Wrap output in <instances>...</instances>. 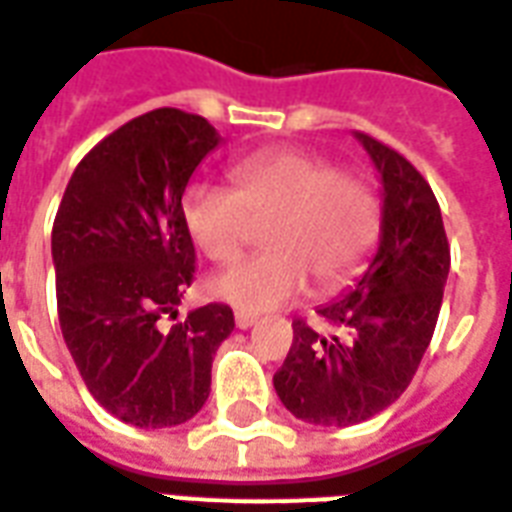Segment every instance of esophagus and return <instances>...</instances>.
Here are the masks:
<instances>
[{"label": "esophagus", "mask_w": 512, "mask_h": 512, "mask_svg": "<svg viewBox=\"0 0 512 512\" xmlns=\"http://www.w3.org/2000/svg\"><path fill=\"white\" fill-rule=\"evenodd\" d=\"M234 324H237L240 330H251L253 324H256V316H251V313L245 311H237L234 313Z\"/></svg>", "instance_id": "34e87169"}]
</instances>
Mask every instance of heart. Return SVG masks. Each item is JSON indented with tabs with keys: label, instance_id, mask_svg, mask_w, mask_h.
<instances>
[{
	"label": "heart",
	"instance_id": "1",
	"mask_svg": "<svg viewBox=\"0 0 512 512\" xmlns=\"http://www.w3.org/2000/svg\"><path fill=\"white\" fill-rule=\"evenodd\" d=\"M231 190L193 182L182 193V223L207 259L231 261L264 223L267 251L218 272L215 300L245 313L297 300L308 275L330 292L352 278L382 231V201L330 158L302 149H267L229 169Z\"/></svg>",
	"mask_w": 512,
	"mask_h": 512
}]
</instances>
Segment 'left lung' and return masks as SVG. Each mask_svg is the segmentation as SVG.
I'll use <instances>...</instances> for the list:
<instances>
[{
    "label": "left lung",
    "mask_w": 512,
    "mask_h": 512,
    "mask_svg": "<svg viewBox=\"0 0 512 512\" xmlns=\"http://www.w3.org/2000/svg\"><path fill=\"white\" fill-rule=\"evenodd\" d=\"M357 141L382 179L379 251L352 292L319 308L322 335L294 322L292 349L272 376L281 404L311 425H357L395 404L434 335L447 272L442 210L412 163L368 133Z\"/></svg>",
    "instance_id": "obj_1"
}]
</instances>
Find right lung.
I'll return each instance as SVG.
<instances>
[{"label":"right lung","mask_w":512,"mask_h":512,"mask_svg":"<svg viewBox=\"0 0 512 512\" xmlns=\"http://www.w3.org/2000/svg\"><path fill=\"white\" fill-rule=\"evenodd\" d=\"M220 144L199 114L155 108L92 147L67 182L51 256L62 338L92 398L122 423L169 428L199 412L212 354L234 330L223 302L177 305L196 272L182 193Z\"/></svg>","instance_id":"1"}]
</instances>
